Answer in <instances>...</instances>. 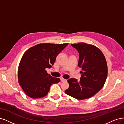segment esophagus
Masks as SVG:
<instances>
[{
	"label": "esophagus",
	"instance_id": "obj_1",
	"mask_svg": "<svg viewBox=\"0 0 124 124\" xmlns=\"http://www.w3.org/2000/svg\"><path fill=\"white\" fill-rule=\"evenodd\" d=\"M67 80L66 79H64V78H61V82H65V81H66Z\"/></svg>",
	"mask_w": 124,
	"mask_h": 124
}]
</instances>
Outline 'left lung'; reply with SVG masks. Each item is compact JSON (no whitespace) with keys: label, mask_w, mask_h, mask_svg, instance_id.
Masks as SVG:
<instances>
[{"label":"left lung","mask_w":124,"mask_h":124,"mask_svg":"<svg viewBox=\"0 0 124 124\" xmlns=\"http://www.w3.org/2000/svg\"><path fill=\"white\" fill-rule=\"evenodd\" d=\"M79 53L78 67L82 74L79 81L75 78L67 80L69 87L65 93L77 99L91 98L104 85L108 67L104 54L98 48L85 43L71 44Z\"/></svg>","instance_id":"8db88e82"}]
</instances>
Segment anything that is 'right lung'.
I'll use <instances>...</instances> for the list:
<instances>
[{"label": "right lung", "mask_w": 124, "mask_h": 124, "mask_svg": "<svg viewBox=\"0 0 124 124\" xmlns=\"http://www.w3.org/2000/svg\"><path fill=\"white\" fill-rule=\"evenodd\" d=\"M68 44H39L23 54L18 66V83L29 97L36 99L45 96L50 86L60 81L59 78L48 74L45 69H50L54 65L57 55Z\"/></svg>", "instance_id": "obj_1"}]
</instances>
